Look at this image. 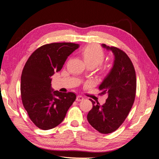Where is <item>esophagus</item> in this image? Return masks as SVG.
Instances as JSON below:
<instances>
[{"mask_svg":"<svg viewBox=\"0 0 159 159\" xmlns=\"http://www.w3.org/2000/svg\"><path fill=\"white\" fill-rule=\"evenodd\" d=\"M84 99V98L81 95H78V96H77V98H76L77 102H81V101H82Z\"/></svg>","mask_w":159,"mask_h":159,"instance_id":"1","label":"esophagus"}]
</instances>
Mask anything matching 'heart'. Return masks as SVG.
Instances as JSON below:
<instances>
[{
	"label": "heart",
	"mask_w": 159,
	"mask_h": 159,
	"mask_svg": "<svg viewBox=\"0 0 159 159\" xmlns=\"http://www.w3.org/2000/svg\"><path fill=\"white\" fill-rule=\"evenodd\" d=\"M80 55L84 61L89 68H95L102 63L105 58V52L103 50L96 44H90L84 47L81 50ZM99 70L102 73L107 71V67L99 64Z\"/></svg>",
	"instance_id": "obj_1"
}]
</instances>
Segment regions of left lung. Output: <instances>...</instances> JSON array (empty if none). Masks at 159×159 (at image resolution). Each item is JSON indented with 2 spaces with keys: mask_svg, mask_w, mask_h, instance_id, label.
Returning <instances> with one entry per match:
<instances>
[{
  "mask_svg": "<svg viewBox=\"0 0 159 159\" xmlns=\"http://www.w3.org/2000/svg\"><path fill=\"white\" fill-rule=\"evenodd\" d=\"M102 46L115 56L113 68L99 86L101 94L107 93L108 98L102 106L90 99L93 107L87 118L98 131L108 134L116 131L127 118L135 98L137 80L134 66L125 52L116 47Z\"/></svg>",
  "mask_w": 159,
  "mask_h": 159,
  "instance_id": "left-lung-1",
  "label": "left lung"
}]
</instances>
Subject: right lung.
Returning a JSON list of instances; mask_svg holds the SVG:
<instances>
[{
    "instance_id": "right-lung-1",
    "label": "right lung",
    "mask_w": 159,
    "mask_h": 159,
    "mask_svg": "<svg viewBox=\"0 0 159 159\" xmlns=\"http://www.w3.org/2000/svg\"><path fill=\"white\" fill-rule=\"evenodd\" d=\"M80 47L70 42L38 48L28 59L21 75L22 104L31 121L42 130L56 127L76 99L74 93L54 91L51 77L61 70L68 57Z\"/></svg>"
}]
</instances>
